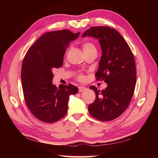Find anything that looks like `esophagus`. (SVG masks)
I'll use <instances>...</instances> for the list:
<instances>
[{
	"label": "esophagus",
	"mask_w": 158,
	"mask_h": 158,
	"mask_svg": "<svg viewBox=\"0 0 158 158\" xmlns=\"http://www.w3.org/2000/svg\"><path fill=\"white\" fill-rule=\"evenodd\" d=\"M78 89H79V92H83L85 91L87 88H85V87H83V86H79Z\"/></svg>",
	"instance_id": "esophagus-1"
}]
</instances>
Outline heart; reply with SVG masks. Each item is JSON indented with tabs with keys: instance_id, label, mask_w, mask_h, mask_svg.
Instances as JSON below:
<instances>
[{
	"instance_id": "1",
	"label": "heart",
	"mask_w": 158,
	"mask_h": 158,
	"mask_svg": "<svg viewBox=\"0 0 158 158\" xmlns=\"http://www.w3.org/2000/svg\"><path fill=\"white\" fill-rule=\"evenodd\" d=\"M82 48L84 52H89V51H96V48L95 45L91 42H85L83 43L82 45ZM78 79L79 80H83L84 79V76L82 75H79L78 76Z\"/></svg>"
}]
</instances>
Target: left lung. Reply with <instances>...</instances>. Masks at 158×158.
Here are the masks:
<instances>
[{
  "instance_id": "1",
  "label": "left lung",
  "mask_w": 158,
  "mask_h": 158,
  "mask_svg": "<svg viewBox=\"0 0 158 158\" xmlns=\"http://www.w3.org/2000/svg\"><path fill=\"white\" fill-rule=\"evenodd\" d=\"M88 36L98 39L102 54L96 80L107 83L101 91L94 85L90 87L96 93V99L89 105L88 110L94 118L108 122L122 115L132 100L136 81L135 58L125 39L115 29L94 26L82 37Z\"/></svg>"
}]
</instances>
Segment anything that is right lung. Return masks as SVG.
<instances>
[{"label":"right lung","instance_id":"obj_1","mask_svg":"<svg viewBox=\"0 0 158 158\" xmlns=\"http://www.w3.org/2000/svg\"><path fill=\"white\" fill-rule=\"evenodd\" d=\"M69 30L47 32L26 52L22 66V84L25 102L33 115L46 123L64 117L69 96L78 92L72 84L52 83L53 70L63 65V58L70 43L79 36Z\"/></svg>","mask_w":158,"mask_h":158}]
</instances>
